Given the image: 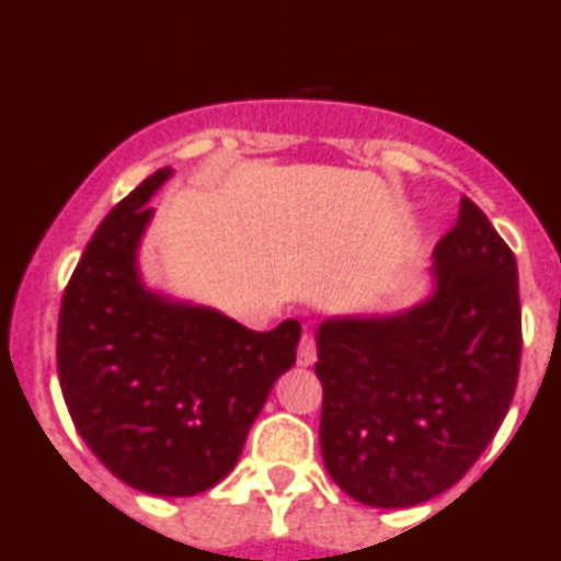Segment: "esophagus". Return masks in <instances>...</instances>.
I'll return each mask as SVG.
<instances>
[{
	"label": "esophagus",
	"instance_id": "1",
	"mask_svg": "<svg viewBox=\"0 0 561 561\" xmlns=\"http://www.w3.org/2000/svg\"><path fill=\"white\" fill-rule=\"evenodd\" d=\"M314 359H317L314 335H311V330H304V335H300V344H298V365L309 368V365H314Z\"/></svg>",
	"mask_w": 561,
	"mask_h": 561
}]
</instances>
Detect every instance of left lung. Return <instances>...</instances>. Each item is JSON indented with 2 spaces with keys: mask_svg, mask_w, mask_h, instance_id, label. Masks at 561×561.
Returning a JSON list of instances; mask_svg holds the SVG:
<instances>
[{
  "mask_svg": "<svg viewBox=\"0 0 561 561\" xmlns=\"http://www.w3.org/2000/svg\"><path fill=\"white\" fill-rule=\"evenodd\" d=\"M435 293L317 330L320 446L357 503L409 508L454 486L503 424L522 357L516 257L470 198L433 250Z\"/></svg>",
  "mask_w": 561,
  "mask_h": 561,
  "instance_id": "obj_1",
  "label": "left lung"
}]
</instances>
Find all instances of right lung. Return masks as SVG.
<instances>
[{
  "instance_id": "1",
  "label": "right lung",
  "mask_w": 561,
  "mask_h": 561,
  "mask_svg": "<svg viewBox=\"0 0 561 561\" xmlns=\"http://www.w3.org/2000/svg\"><path fill=\"white\" fill-rule=\"evenodd\" d=\"M158 169L102 220L58 314V381L75 427L110 473L161 497L206 492L233 470L271 387L296 365L298 320L268 333L150 293L137 247Z\"/></svg>"
}]
</instances>
